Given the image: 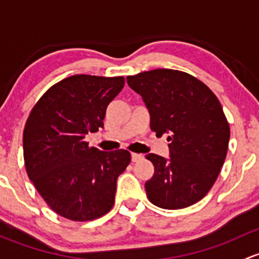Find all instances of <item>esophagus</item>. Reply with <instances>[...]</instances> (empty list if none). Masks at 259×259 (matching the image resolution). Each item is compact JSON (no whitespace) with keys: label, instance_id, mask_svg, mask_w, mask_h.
Here are the masks:
<instances>
[{"label":"esophagus","instance_id":"esophagus-1","mask_svg":"<svg viewBox=\"0 0 259 259\" xmlns=\"http://www.w3.org/2000/svg\"><path fill=\"white\" fill-rule=\"evenodd\" d=\"M132 157V162H138L140 159H142V154H138V153H132L131 154Z\"/></svg>","mask_w":259,"mask_h":259}]
</instances>
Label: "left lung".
I'll list each match as a JSON object with an SVG mask.
<instances>
[{"label": "left lung", "instance_id": "obj_1", "mask_svg": "<svg viewBox=\"0 0 259 259\" xmlns=\"http://www.w3.org/2000/svg\"><path fill=\"white\" fill-rule=\"evenodd\" d=\"M142 96L151 130L169 133L168 159L154 153L146 158L154 175L146 182L148 199L164 209H181L201 201L214 185L227 156L229 123L220 101L192 74L158 68L127 77Z\"/></svg>", "mask_w": 259, "mask_h": 259}]
</instances>
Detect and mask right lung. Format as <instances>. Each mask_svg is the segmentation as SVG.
<instances>
[{
    "label": "right lung",
    "mask_w": 259,
    "mask_h": 259,
    "mask_svg": "<svg viewBox=\"0 0 259 259\" xmlns=\"http://www.w3.org/2000/svg\"><path fill=\"white\" fill-rule=\"evenodd\" d=\"M123 86L122 76L74 74L50 87L32 108L23 130L26 170L61 217L86 222L113 207L131 153L90 147L84 137L103 127L106 108Z\"/></svg>",
    "instance_id": "right-lung-1"
}]
</instances>
